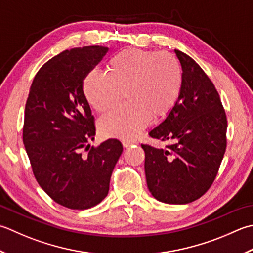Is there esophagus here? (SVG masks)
<instances>
[{"label": "esophagus", "mask_w": 253, "mask_h": 253, "mask_svg": "<svg viewBox=\"0 0 253 253\" xmlns=\"http://www.w3.org/2000/svg\"><path fill=\"white\" fill-rule=\"evenodd\" d=\"M122 143H123L124 148H128L132 145H135V143H137V142L135 140H123Z\"/></svg>", "instance_id": "1"}]
</instances>
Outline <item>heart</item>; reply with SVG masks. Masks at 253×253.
Returning <instances> with one entry per match:
<instances>
[{
    "mask_svg": "<svg viewBox=\"0 0 253 253\" xmlns=\"http://www.w3.org/2000/svg\"><path fill=\"white\" fill-rule=\"evenodd\" d=\"M182 87V66L174 54L136 48L114 54L107 73L93 69L83 81L84 96L98 113L116 106L124 91L128 103L98 122L102 135L114 138L136 137L152 117L167 116L179 101Z\"/></svg>",
    "mask_w": 253,
    "mask_h": 253,
    "instance_id": "1",
    "label": "heart"
}]
</instances>
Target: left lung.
Listing matches in <instances>:
<instances>
[{"label": "left lung", "instance_id": "obj_1", "mask_svg": "<svg viewBox=\"0 0 253 253\" xmlns=\"http://www.w3.org/2000/svg\"><path fill=\"white\" fill-rule=\"evenodd\" d=\"M174 52L183 70L181 95L166 120L149 132L170 145L166 149L141 147L152 196L167 204H187L204 195L218 173L227 146V117L207 74L186 53Z\"/></svg>", "mask_w": 253, "mask_h": 253}]
</instances>
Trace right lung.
Here are the masks:
<instances>
[{"label": "right lung", "instance_id": "add662e5", "mask_svg": "<svg viewBox=\"0 0 253 253\" xmlns=\"http://www.w3.org/2000/svg\"><path fill=\"white\" fill-rule=\"evenodd\" d=\"M107 47L64 50L34 78L25 106L23 142L38 184L51 199L71 210L101 203L123 152L120 140L91 147L95 125L83 93V80L102 60Z\"/></svg>", "mask_w": 253, "mask_h": 253}]
</instances>
